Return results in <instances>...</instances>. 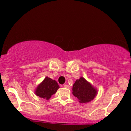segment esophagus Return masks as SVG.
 Listing matches in <instances>:
<instances>
[{
  "label": "esophagus",
  "instance_id": "34e87169",
  "mask_svg": "<svg viewBox=\"0 0 131 131\" xmlns=\"http://www.w3.org/2000/svg\"><path fill=\"white\" fill-rule=\"evenodd\" d=\"M63 86L64 87V88H67V89H70V87L69 86V85H68V84H64Z\"/></svg>",
  "mask_w": 131,
  "mask_h": 131
}]
</instances>
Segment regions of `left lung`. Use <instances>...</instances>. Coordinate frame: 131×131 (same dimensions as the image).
I'll use <instances>...</instances> for the list:
<instances>
[{
  "mask_svg": "<svg viewBox=\"0 0 131 131\" xmlns=\"http://www.w3.org/2000/svg\"><path fill=\"white\" fill-rule=\"evenodd\" d=\"M73 94L79 102L85 103L92 101L97 94V91L84 78L77 79L73 86Z\"/></svg>",
  "mask_w": 131,
  "mask_h": 131,
  "instance_id": "obj_1",
  "label": "left lung"
}]
</instances>
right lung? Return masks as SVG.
I'll return each instance as SVG.
<instances>
[{
    "instance_id": "1",
    "label": "right lung",
    "mask_w": 131,
    "mask_h": 131,
    "mask_svg": "<svg viewBox=\"0 0 131 131\" xmlns=\"http://www.w3.org/2000/svg\"><path fill=\"white\" fill-rule=\"evenodd\" d=\"M56 81L46 77L42 82L37 87L35 93L40 98L49 100L52 95L55 94L59 88Z\"/></svg>"
}]
</instances>
